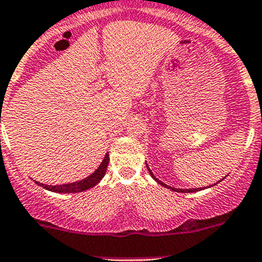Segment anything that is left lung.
I'll use <instances>...</instances> for the list:
<instances>
[{
    "mask_svg": "<svg viewBox=\"0 0 262 262\" xmlns=\"http://www.w3.org/2000/svg\"><path fill=\"white\" fill-rule=\"evenodd\" d=\"M146 168H148L149 173H150V175H151V177H153V178H154V179H155V180H157V182L160 184V185L165 186V188H168V189H171V190H173V191H178V192H194V191H199V190H201V188H198V189H177V188H173V186H169V185H166V184H164V183H162V182H160V180H158V179H157V178H155V177H154V174H153V173H151V170H150V169H149V166H148V165H146ZM211 186H212V185H211Z\"/></svg>",
    "mask_w": 262,
    "mask_h": 262,
    "instance_id": "left-lung-1",
    "label": "left lung"
}]
</instances>
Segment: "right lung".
<instances>
[{"instance_id": "add662e5", "label": "right lung", "mask_w": 262, "mask_h": 262, "mask_svg": "<svg viewBox=\"0 0 262 262\" xmlns=\"http://www.w3.org/2000/svg\"><path fill=\"white\" fill-rule=\"evenodd\" d=\"M109 163V155L105 154L104 159L100 165L98 166L96 171L93 174L89 175V177L85 178V179L79 180V182L76 183H71V184H63V185H46V184H41L38 182H36V184L41 185L43 189L50 191H54V192H79V191H84L87 189L93 188L94 185H97L102 178L104 177L105 171H107V166Z\"/></svg>"}]
</instances>
